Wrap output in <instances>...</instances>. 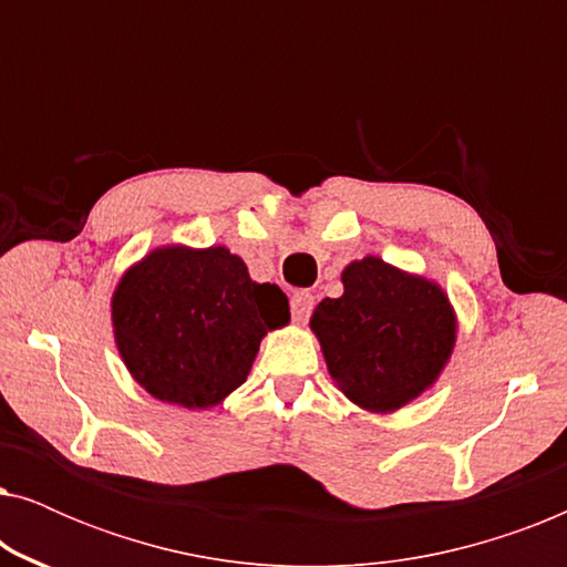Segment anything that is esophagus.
Here are the masks:
<instances>
[{
  "label": "esophagus",
  "mask_w": 567,
  "mask_h": 567,
  "mask_svg": "<svg viewBox=\"0 0 567 567\" xmlns=\"http://www.w3.org/2000/svg\"><path fill=\"white\" fill-rule=\"evenodd\" d=\"M315 307V297L309 291H299L291 297V317L297 322H307L309 315H312Z\"/></svg>",
  "instance_id": "34e87169"
}]
</instances>
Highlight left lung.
<instances>
[{
  "label": "left lung",
  "mask_w": 567,
  "mask_h": 567,
  "mask_svg": "<svg viewBox=\"0 0 567 567\" xmlns=\"http://www.w3.org/2000/svg\"><path fill=\"white\" fill-rule=\"evenodd\" d=\"M343 297L315 307L332 382L369 413H394L421 398L452 359L456 315L444 289L377 255L348 262Z\"/></svg>",
  "instance_id": "left-lung-1"
}]
</instances>
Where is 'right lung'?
<instances>
[{
  "mask_svg": "<svg viewBox=\"0 0 567 567\" xmlns=\"http://www.w3.org/2000/svg\"><path fill=\"white\" fill-rule=\"evenodd\" d=\"M113 336L136 384L169 405L206 410L245 384L260 340L289 324V299L258 284L227 247L165 245L121 276Z\"/></svg>",
  "mask_w": 567,
  "mask_h": 567,
  "instance_id": "obj_1",
  "label": "right lung"
}]
</instances>
